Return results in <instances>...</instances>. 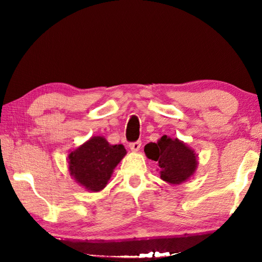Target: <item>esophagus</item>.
Segmentation results:
<instances>
[{"instance_id":"34e87169","label":"esophagus","mask_w":262,"mask_h":262,"mask_svg":"<svg viewBox=\"0 0 262 262\" xmlns=\"http://www.w3.org/2000/svg\"><path fill=\"white\" fill-rule=\"evenodd\" d=\"M141 141H135V142H132L129 143V148L132 151H139L140 148H141Z\"/></svg>"}]
</instances>
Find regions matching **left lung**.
<instances>
[{
	"label": "left lung",
	"mask_w": 262,
	"mask_h": 262,
	"mask_svg": "<svg viewBox=\"0 0 262 262\" xmlns=\"http://www.w3.org/2000/svg\"><path fill=\"white\" fill-rule=\"evenodd\" d=\"M147 157L158 162L161 178L170 184H181L193 176L196 168V155L184 142L166 135L157 143H148L144 147Z\"/></svg>",
	"instance_id": "1"
}]
</instances>
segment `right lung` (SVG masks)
I'll use <instances>...</instances> for the list:
<instances>
[{"mask_svg": "<svg viewBox=\"0 0 262 262\" xmlns=\"http://www.w3.org/2000/svg\"><path fill=\"white\" fill-rule=\"evenodd\" d=\"M125 155L122 144L111 145L104 137L95 136L70 152V174L86 189L98 192L107 184L114 167Z\"/></svg>", "mask_w": 262, "mask_h": 262, "instance_id": "right-lung-1", "label": "right lung"}]
</instances>
